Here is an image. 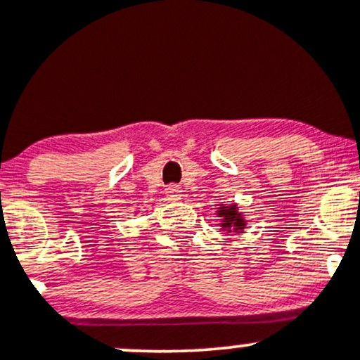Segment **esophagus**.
<instances>
[{
    "label": "esophagus",
    "mask_w": 360,
    "mask_h": 360,
    "mask_svg": "<svg viewBox=\"0 0 360 360\" xmlns=\"http://www.w3.org/2000/svg\"><path fill=\"white\" fill-rule=\"evenodd\" d=\"M181 188L177 184H169L166 188V196L169 201H177L181 198Z\"/></svg>",
    "instance_id": "obj_1"
}]
</instances>
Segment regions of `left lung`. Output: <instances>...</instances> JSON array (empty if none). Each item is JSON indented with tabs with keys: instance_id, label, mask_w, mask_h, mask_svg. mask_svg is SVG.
Segmentation results:
<instances>
[{
	"instance_id": "left-lung-1",
	"label": "left lung",
	"mask_w": 360,
	"mask_h": 360,
	"mask_svg": "<svg viewBox=\"0 0 360 360\" xmlns=\"http://www.w3.org/2000/svg\"><path fill=\"white\" fill-rule=\"evenodd\" d=\"M218 217L221 218V229L226 230V232H242L245 229V221H243L242 213H238L237 206H220L218 210Z\"/></svg>"
}]
</instances>
